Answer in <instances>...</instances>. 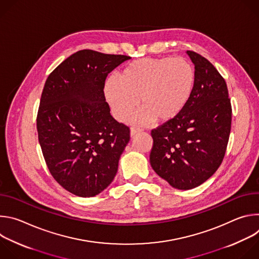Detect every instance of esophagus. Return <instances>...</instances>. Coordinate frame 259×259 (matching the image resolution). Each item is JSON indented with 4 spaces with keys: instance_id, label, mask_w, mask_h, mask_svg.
<instances>
[{
    "instance_id": "obj_1",
    "label": "esophagus",
    "mask_w": 259,
    "mask_h": 259,
    "mask_svg": "<svg viewBox=\"0 0 259 259\" xmlns=\"http://www.w3.org/2000/svg\"><path fill=\"white\" fill-rule=\"evenodd\" d=\"M142 130L140 129V128H137V127H132L131 129H130V136L131 137H133V136H135L137 133H140Z\"/></svg>"
}]
</instances>
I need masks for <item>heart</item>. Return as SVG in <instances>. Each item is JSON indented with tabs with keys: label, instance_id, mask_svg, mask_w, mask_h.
Returning <instances> with one entry per match:
<instances>
[{
	"label": "heart",
	"instance_id": "heart-1",
	"mask_svg": "<svg viewBox=\"0 0 259 259\" xmlns=\"http://www.w3.org/2000/svg\"><path fill=\"white\" fill-rule=\"evenodd\" d=\"M194 65L182 57L141 58L130 62L104 85V95L117 119L130 117L138 104L139 123H169L187 107L196 87Z\"/></svg>",
	"mask_w": 259,
	"mask_h": 259
}]
</instances>
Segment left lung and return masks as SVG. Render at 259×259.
I'll use <instances>...</instances> for the list:
<instances>
[{"instance_id":"left-lung-1","label":"left lung","mask_w":259,"mask_h":259,"mask_svg":"<svg viewBox=\"0 0 259 259\" xmlns=\"http://www.w3.org/2000/svg\"><path fill=\"white\" fill-rule=\"evenodd\" d=\"M187 54L197 75L194 94L179 117L152 131L150 155L154 171L177 190L197 188L216 172L232 124L225 79L205 57L193 51Z\"/></svg>"}]
</instances>
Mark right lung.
I'll use <instances>...</instances> for the list:
<instances>
[{"label":"right lung","instance_id":"1","mask_svg":"<svg viewBox=\"0 0 259 259\" xmlns=\"http://www.w3.org/2000/svg\"><path fill=\"white\" fill-rule=\"evenodd\" d=\"M131 57L81 50L46 80L36 117L48 169L67 192L94 197L113 182L130 140L110 115L103 88L108 73Z\"/></svg>","mask_w":259,"mask_h":259}]
</instances>
